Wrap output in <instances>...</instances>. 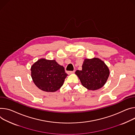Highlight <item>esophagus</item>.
<instances>
[{
    "label": "esophagus",
    "mask_w": 135,
    "mask_h": 135,
    "mask_svg": "<svg viewBox=\"0 0 135 135\" xmlns=\"http://www.w3.org/2000/svg\"><path fill=\"white\" fill-rule=\"evenodd\" d=\"M75 70H73V71H67V74H73V73H74Z\"/></svg>",
    "instance_id": "esophagus-1"
}]
</instances>
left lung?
Here are the masks:
<instances>
[{"instance_id":"left-lung-1","label":"left lung","mask_w":135,"mask_h":135,"mask_svg":"<svg viewBox=\"0 0 135 135\" xmlns=\"http://www.w3.org/2000/svg\"><path fill=\"white\" fill-rule=\"evenodd\" d=\"M82 68L81 70L75 71V74L84 87L88 90H96L105 84L110 71L104 61L100 59H85Z\"/></svg>"}]
</instances>
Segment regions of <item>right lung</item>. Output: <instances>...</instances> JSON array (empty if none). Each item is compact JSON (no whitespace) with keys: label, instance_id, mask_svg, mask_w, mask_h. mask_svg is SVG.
<instances>
[{"label":"right lung","instance_id":"obj_1","mask_svg":"<svg viewBox=\"0 0 135 135\" xmlns=\"http://www.w3.org/2000/svg\"><path fill=\"white\" fill-rule=\"evenodd\" d=\"M31 77L35 85L46 92H54L62 86L68 75L64 67L59 65L55 60L41 58L31 68Z\"/></svg>","mask_w":135,"mask_h":135}]
</instances>
